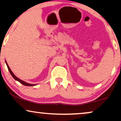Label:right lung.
Returning <instances> with one entry per match:
<instances>
[{
	"mask_svg": "<svg viewBox=\"0 0 121 121\" xmlns=\"http://www.w3.org/2000/svg\"><path fill=\"white\" fill-rule=\"evenodd\" d=\"M5 63H6L8 69V70H9V73H11V76H12V77H13V78H14L15 80H16V81H19V82H20V83H21V84H22L23 85H26V86H35V84H28V83L26 82H24V81H22V80H21L20 79L18 78L17 77H16V76H15V75L14 74H13V73H12V72L11 71V70L10 68H9V66H8V65L7 62L6 61H5Z\"/></svg>",
	"mask_w": 121,
	"mask_h": 121,
	"instance_id": "add662e5",
	"label": "right lung"
}]
</instances>
